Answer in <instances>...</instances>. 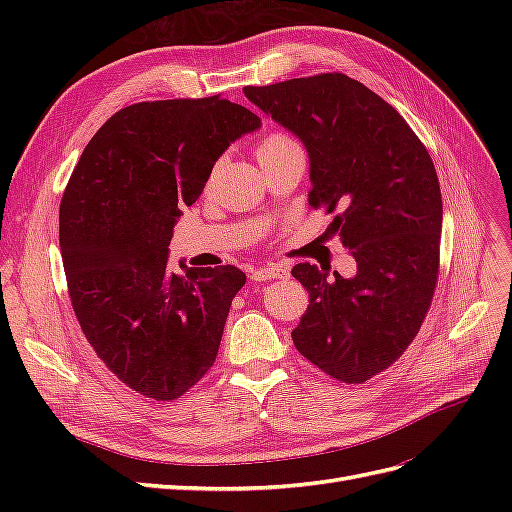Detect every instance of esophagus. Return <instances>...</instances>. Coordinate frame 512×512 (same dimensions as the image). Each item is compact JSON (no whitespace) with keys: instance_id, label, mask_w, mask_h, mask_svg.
<instances>
[{"instance_id":"esophagus-1","label":"esophagus","mask_w":512,"mask_h":512,"mask_svg":"<svg viewBox=\"0 0 512 512\" xmlns=\"http://www.w3.org/2000/svg\"><path fill=\"white\" fill-rule=\"evenodd\" d=\"M254 282H265V280H282V277H288V269L282 265H269L262 269H254L250 273Z\"/></svg>"}]
</instances>
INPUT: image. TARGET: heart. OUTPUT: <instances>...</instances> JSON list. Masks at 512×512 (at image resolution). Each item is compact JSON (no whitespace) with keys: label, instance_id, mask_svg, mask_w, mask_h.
I'll return each mask as SVG.
<instances>
[{"label":"heart","instance_id":"1","mask_svg":"<svg viewBox=\"0 0 512 512\" xmlns=\"http://www.w3.org/2000/svg\"><path fill=\"white\" fill-rule=\"evenodd\" d=\"M294 151H303L301 145L294 141V138L284 132V130H271L265 136L260 138L256 145V158L260 162V166H265L277 158L286 156V153H294Z\"/></svg>","mask_w":512,"mask_h":512}]
</instances>
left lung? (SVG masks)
I'll use <instances>...</instances> for the list:
<instances>
[{
  "mask_svg": "<svg viewBox=\"0 0 512 512\" xmlns=\"http://www.w3.org/2000/svg\"><path fill=\"white\" fill-rule=\"evenodd\" d=\"M243 91L301 138L309 205L335 213L331 228L356 260L352 280L309 262L292 269L309 290L294 348L327 376L363 384L406 352L431 307L442 232L436 168L406 119L342 72Z\"/></svg>",
  "mask_w": 512,
  "mask_h": 512,
  "instance_id": "left-lung-1",
  "label": "left lung"
}]
</instances>
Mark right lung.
<instances>
[{
	"label": "right lung",
	"instance_id": "obj_1",
	"mask_svg": "<svg viewBox=\"0 0 512 512\" xmlns=\"http://www.w3.org/2000/svg\"><path fill=\"white\" fill-rule=\"evenodd\" d=\"M260 117L220 94L138 102L94 134L59 205V247L72 309L91 348L138 395L173 401L218 356L245 273L168 269L183 205Z\"/></svg>",
	"mask_w": 512,
	"mask_h": 512
}]
</instances>
